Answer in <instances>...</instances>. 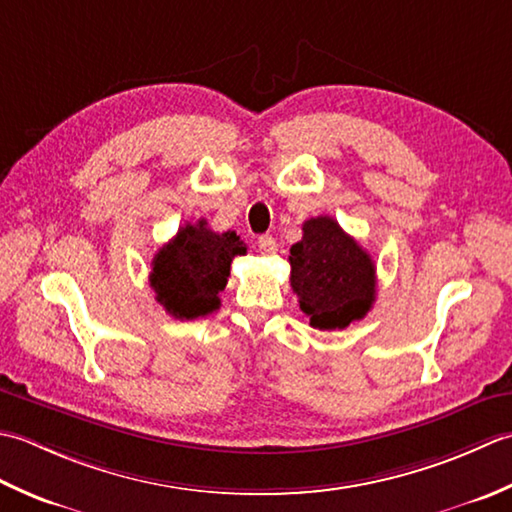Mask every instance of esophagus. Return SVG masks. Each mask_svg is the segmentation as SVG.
Returning a JSON list of instances; mask_svg holds the SVG:
<instances>
[{"mask_svg": "<svg viewBox=\"0 0 512 512\" xmlns=\"http://www.w3.org/2000/svg\"><path fill=\"white\" fill-rule=\"evenodd\" d=\"M276 238L274 236H269V234H265V236H260L258 238V249H260V252H263V254H276Z\"/></svg>", "mask_w": 512, "mask_h": 512, "instance_id": "esophagus-1", "label": "esophagus"}]
</instances>
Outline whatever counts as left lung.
<instances>
[{
  "instance_id": "left-lung-1",
  "label": "left lung",
  "mask_w": 512,
  "mask_h": 512,
  "mask_svg": "<svg viewBox=\"0 0 512 512\" xmlns=\"http://www.w3.org/2000/svg\"><path fill=\"white\" fill-rule=\"evenodd\" d=\"M291 289L309 325L344 329L362 320L375 302V265L331 216L309 218L289 249Z\"/></svg>"
}]
</instances>
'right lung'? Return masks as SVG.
Returning a JSON list of instances; mask_svg holds the SVG:
<instances>
[{
	"label": "right lung",
	"instance_id": "1",
	"mask_svg": "<svg viewBox=\"0 0 512 512\" xmlns=\"http://www.w3.org/2000/svg\"><path fill=\"white\" fill-rule=\"evenodd\" d=\"M247 254L236 232H212L205 221L181 227L152 260L150 287L170 316L194 320L221 307L234 256Z\"/></svg>",
	"mask_w": 512,
	"mask_h": 512
}]
</instances>
